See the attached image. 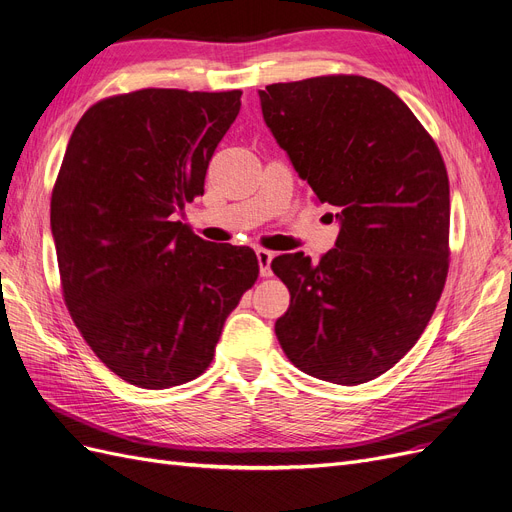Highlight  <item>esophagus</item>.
Returning <instances> with one entry per match:
<instances>
[{"label": "esophagus", "mask_w": 512, "mask_h": 512, "mask_svg": "<svg viewBox=\"0 0 512 512\" xmlns=\"http://www.w3.org/2000/svg\"><path fill=\"white\" fill-rule=\"evenodd\" d=\"M256 258H258V264H260V275L262 277H271L273 275V271H271L273 252H269V250H256Z\"/></svg>", "instance_id": "obj_1"}]
</instances>
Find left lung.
I'll list each match as a JSON object with an SVG mask.
<instances>
[{"label":"left lung","instance_id":"obj_1","mask_svg":"<svg viewBox=\"0 0 512 512\" xmlns=\"http://www.w3.org/2000/svg\"><path fill=\"white\" fill-rule=\"evenodd\" d=\"M262 117L294 170L338 210L336 248L271 262L290 309L275 323L304 374L355 386L412 349L449 269V180L410 107L361 75H321L260 90Z\"/></svg>","mask_w":512,"mask_h":512}]
</instances>
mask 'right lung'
Returning <instances> with one entry per match:
<instances>
[{
	"label": "right lung",
	"instance_id": "right-lung-1",
	"mask_svg": "<svg viewBox=\"0 0 512 512\" xmlns=\"http://www.w3.org/2000/svg\"><path fill=\"white\" fill-rule=\"evenodd\" d=\"M241 92L147 88L96 102L75 126L50 201L67 309L96 357L161 391L208 370L229 313L258 279L250 248L174 220L203 195Z\"/></svg>",
	"mask_w": 512,
	"mask_h": 512
}]
</instances>
